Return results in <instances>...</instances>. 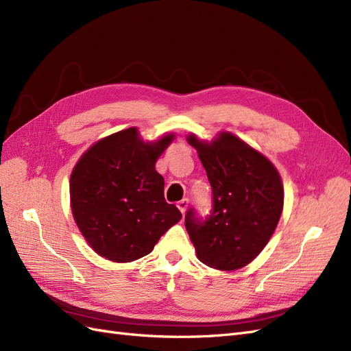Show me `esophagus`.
I'll use <instances>...</instances> for the list:
<instances>
[{
    "mask_svg": "<svg viewBox=\"0 0 351 351\" xmlns=\"http://www.w3.org/2000/svg\"><path fill=\"white\" fill-rule=\"evenodd\" d=\"M187 206H189V200L187 199H182L180 202H177V208L180 209V212H182V214H184V212L187 210Z\"/></svg>",
    "mask_w": 351,
    "mask_h": 351,
    "instance_id": "esophagus-1",
    "label": "esophagus"
}]
</instances>
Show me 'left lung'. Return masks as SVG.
Returning a JSON list of instances; mask_svg holds the SVG:
<instances>
[{"label": "left lung", "mask_w": 351, "mask_h": 351, "mask_svg": "<svg viewBox=\"0 0 351 351\" xmlns=\"http://www.w3.org/2000/svg\"><path fill=\"white\" fill-rule=\"evenodd\" d=\"M186 139L197 151L214 199L205 221L193 209L186 214L196 256L218 271L240 269L263 250L278 226L284 206L281 176L267 156L230 132L210 142L193 133Z\"/></svg>", "instance_id": "left-lung-1"}]
</instances>
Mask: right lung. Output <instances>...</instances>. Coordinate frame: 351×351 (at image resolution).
<instances>
[{
    "label": "right lung",
    "instance_id": "right-lung-1",
    "mask_svg": "<svg viewBox=\"0 0 351 351\" xmlns=\"http://www.w3.org/2000/svg\"><path fill=\"white\" fill-rule=\"evenodd\" d=\"M167 133L145 142L130 127L95 142L70 176L73 218L89 246L112 262L149 254L162 234L182 219L164 197L158 158L174 141Z\"/></svg>",
    "mask_w": 351,
    "mask_h": 351
}]
</instances>
